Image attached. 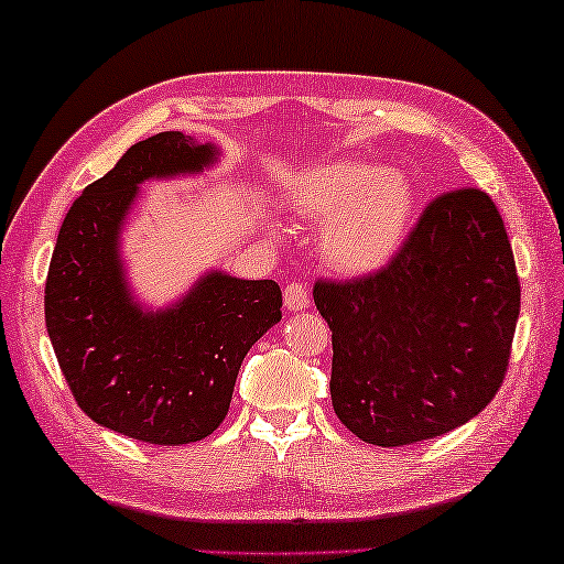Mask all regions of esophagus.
Instances as JSON below:
<instances>
[{
    "label": "esophagus",
    "mask_w": 564,
    "mask_h": 564,
    "mask_svg": "<svg viewBox=\"0 0 564 564\" xmlns=\"http://www.w3.org/2000/svg\"><path fill=\"white\" fill-rule=\"evenodd\" d=\"M310 304V292L302 282H290L284 288V307L290 312H302Z\"/></svg>",
    "instance_id": "1"
}]
</instances>
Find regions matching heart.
Masks as SVG:
<instances>
[{
  "label": "heart",
  "instance_id": "obj_1",
  "mask_svg": "<svg viewBox=\"0 0 564 564\" xmlns=\"http://www.w3.org/2000/svg\"><path fill=\"white\" fill-rule=\"evenodd\" d=\"M302 215L327 223L324 257L339 272L364 274L387 264L399 250L416 207L411 177L369 161H332L292 183Z\"/></svg>",
  "mask_w": 564,
  "mask_h": 564
}]
</instances>
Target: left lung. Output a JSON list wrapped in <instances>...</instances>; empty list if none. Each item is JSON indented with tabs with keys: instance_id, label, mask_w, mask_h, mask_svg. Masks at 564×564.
I'll use <instances>...</instances> for the list:
<instances>
[{
	"instance_id": "left-lung-1",
	"label": "left lung",
	"mask_w": 564,
	"mask_h": 564,
	"mask_svg": "<svg viewBox=\"0 0 564 564\" xmlns=\"http://www.w3.org/2000/svg\"><path fill=\"white\" fill-rule=\"evenodd\" d=\"M332 329V403L381 448L443 436L488 406L506 377L520 282L490 197L463 187L433 200L377 274L317 282Z\"/></svg>"
}]
</instances>
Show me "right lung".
I'll return each mask as SVG.
<instances>
[{
    "label": "right lung",
    "mask_w": 564,
    "mask_h": 564,
    "mask_svg": "<svg viewBox=\"0 0 564 564\" xmlns=\"http://www.w3.org/2000/svg\"><path fill=\"white\" fill-rule=\"evenodd\" d=\"M220 148L163 131L128 148L66 213L46 274V332L88 419L155 446L203 441L220 426L252 344L282 319L272 280L207 270L165 307L128 282L123 230L143 183L200 175Z\"/></svg>",
    "instance_id": "add662e5"
}]
</instances>
